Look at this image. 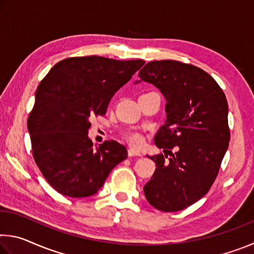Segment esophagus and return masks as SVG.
<instances>
[{
    "label": "esophagus",
    "mask_w": 254,
    "mask_h": 254,
    "mask_svg": "<svg viewBox=\"0 0 254 254\" xmlns=\"http://www.w3.org/2000/svg\"><path fill=\"white\" fill-rule=\"evenodd\" d=\"M127 156H128V157H133V156L140 157L141 153H140L139 151H135V150H133V149H128V150H127Z\"/></svg>",
    "instance_id": "34e87169"
}]
</instances>
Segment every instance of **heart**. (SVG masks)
Wrapping results in <instances>:
<instances>
[{
  "mask_svg": "<svg viewBox=\"0 0 254 254\" xmlns=\"http://www.w3.org/2000/svg\"><path fill=\"white\" fill-rule=\"evenodd\" d=\"M127 142L133 148H141L144 143V137L137 131H127L123 134Z\"/></svg>",
  "mask_w": 254,
  "mask_h": 254,
  "instance_id": "heart-1",
  "label": "heart"
}]
</instances>
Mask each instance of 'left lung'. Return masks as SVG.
I'll return each instance as SVG.
<instances>
[{"mask_svg":"<svg viewBox=\"0 0 254 254\" xmlns=\"http://www.w3.org/2000/svg\"><path fill=\"white\" fill-rule=\"evenodd\" d=\"M139 77L160 89L167 102L166 123L154 136L165 156L149 157L157 168L144 195L154 208L177 212L199 200L215 182L231 137L229 105L213 77L190 64L150 62Z\"/></svg>","mask_w":254,"mask_h":254,"instance_id":"obj_1","label":"left lung"}]
</instances>
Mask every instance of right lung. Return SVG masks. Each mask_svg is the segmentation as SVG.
<instances>
[{"mask_svg": "<svg viewBox=\"0 0 254 254\" xmlns=\"http://www.w3.org/2000/svg\"><path fill=\"white\" fill-rule=\"evenodd\" d=\"M144 60L100 56L60 60L40 81L28 118L32 154L59 194H96L115 166L127 157L114 140L94 148L89 118L104 115L111 98L143 66Z\"/></svg>", "mask_w": 254, "mask_h": 254, "instance_id": "obj_1", "label": "right lung"}]
</instances>
